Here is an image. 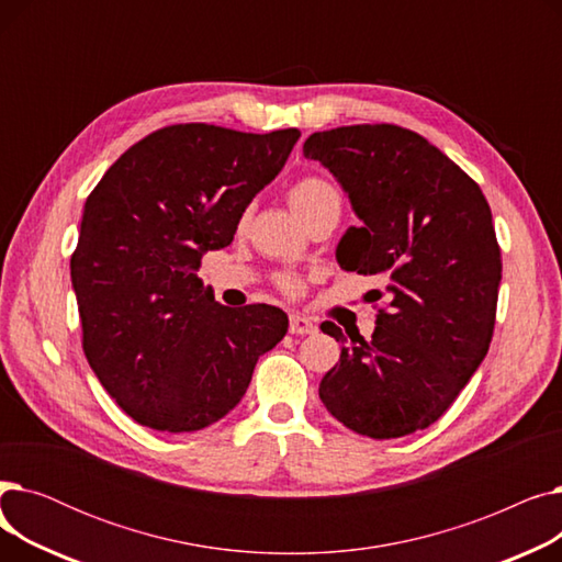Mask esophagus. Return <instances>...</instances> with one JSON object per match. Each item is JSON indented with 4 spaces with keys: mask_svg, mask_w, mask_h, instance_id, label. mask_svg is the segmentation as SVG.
Segmentation results:
<instances>
[{
    "mask_svg": "<svg viewBox=\"0 0 562 562\" xmlns=\"http://www.w3.org/2000/svg\"><path fill=\"white\" fill-rule=\"evenodd\" d=\"M289 333L291 335H314L316 333V323L307 316L301 314H291L289 318Z\"/></svg>",
    "mask_w": 562,
    "mask_h": 562,
    "instance_id": "1",
    "label": "esophagus"
}]
</instances>
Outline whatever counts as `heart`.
Segmentation results:
<instances>
[{
    "mask_svg": "<svg viewBox=\"0 0 562 562\" xmlns=\"http://www.w3.org/2000/svg\"><path fill=\"white\" fill-rule=\"evenodd\" d=\"M289 202L303 221H310L321 212H341V195L337 187L328 182L326 177H318V175L303 177V180L293 184L289 189ZM278 284L286 293H291V296H296V293L303 291V282L293 276H280Z\"/></svg>",
    "mask_w": 562,
    "mask_h": 562,
    "instance_id": "obj_1",
    "label": "heart"
}]
</instances>
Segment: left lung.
I'll return each instance as SVG.
<instances>
[{"instance_id": "obj_1", "label": "left lung", "mask_w": 562, "mask_h": 562, "mask_svg": "<svg viewBox=\"0 0 562 562\" xmlns=\"http://www.w3.org/2000/svg\"><path fill=\"white\" fill-rule=\"evenodd\" d=\"M303 155L333 172L362 221L337 248L346 271L380 276L390 305L375 330L344 337L318 396L346 428L373 439L435 424L487 356L501 282L490 204L424 136L396 125L312 134Z\"/></svg>"}]
</instances>
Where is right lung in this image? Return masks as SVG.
Wrapping results in <instances>:
<instances>
[{
  "label": "right lung",
  "mask_w": 562,
  "mask_h": 562,
  "mask_svg": "<svg viewBox=\"0 0 562 562\" xmlns=\"http://www.w3.org/2000/svg\"><path fill=\"white\" fill-rule=\"evenodd\" d=\"M299 130L172 125L121 155L88 195L70 278L83 352L140 426L195 432L244 398L257 360L286 335L273 305L232 310L198 278L276 180Z\"/></svg>",
  "instance_id": "1"
}]
</instances>
